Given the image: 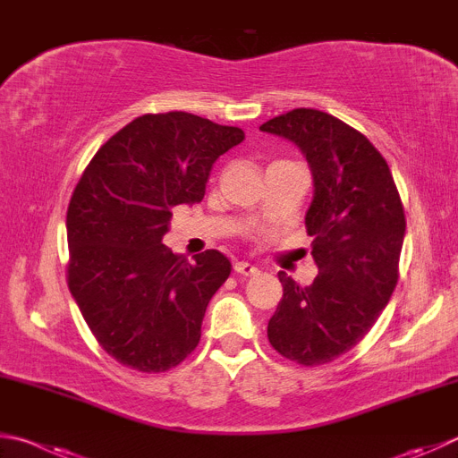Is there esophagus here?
Listing matches in <instances>:
<instances>
[{"mask_svg": "<svg viewBox=\"0 0 458 458\" xmlns=\"http://www.w3.org/2000/svg\"><path fill=\"white\" fill-rule=\"evenodd\" d=\"M234 270H236L238 274H242V276H254V274L258 272L256 266L250 264V262H236V264H234Z\"/></svg>", "mask_w": 458, "mask_h": 458, "instance_id": "1", "label": "esophagus"}]
</instances>
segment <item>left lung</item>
<instances>
[{
	"instance_id": "8db88e82",
	"label": "left lung",
	"mask_w": 458,
	"mask_h": 458,
	"mask_svg": "<svg viewBox=\"0 0 458 458\" xmlns=\"http://www.w3.org/2000/svg\"><path fill=\"white\" fill-rule=\"evenodd\" d=\"M260 130L294 142L310 165L314 196L304 222L318 266L310 286L278 272L284 294L268 340L284 359L318 367L359 344L393 296L403 202L378 149L335 115L298 107Z\"/></svg>"
}]
</instances>
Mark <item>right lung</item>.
I'll return each mask as SVG.
<instances>
[{"label": "right lung", "instance_id": "1", "mask_svg": "<svg viewBox=\"0 0 458 458\" xmlns=\"http://www.w3.org/2000/svg\"><path fill=\"white\" fill-rule=\"evenodd\" d=\"M244 131L188 112L146 114L91 157L68 208V286L99 346L123 367L164 372L200 343L206 306L232 264L188 262L162 238L176 206L200 202L212 164Z\"/></svg>", "mask_w": 458, "mask_h": 458}]
</instances>
